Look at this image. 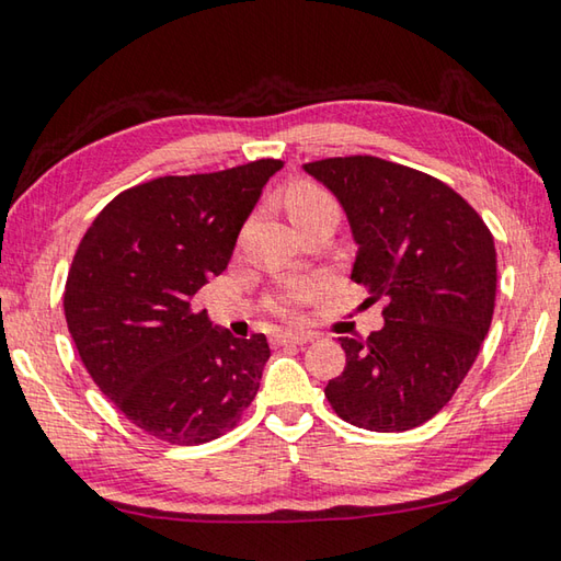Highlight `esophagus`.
Segmentation results:
<instances>
[{
	"instance_id": "1",
	"label": "esophagus",
	"mask_w": 561,
	"mask_h": 561,
	"mask_svg": "<svg viewBox=\"0 0 561 561\" xmlns=\"http://www.w3.org/2000/svg\"><path fill=\"white\" fill-rule=\"evenodd\" d=\"M313 339L311 333H301V331H279V333H274L272 335V343L274 345H304V343H309Z\"/></svg>"
}]
</instances>
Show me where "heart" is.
Listing matches in <instances>:
<instances>
[{"instance_id": "1", "label": "heart", "mask_w": 561, "mask_h": 561, "mask_svg": "<svg viewBox=\"0 0 561 561\" xmlns=\"http://www.w3.org/2000/svg\"><path fill=\"white\" fill-rule=\"evenodd\" d=\"M284 206H287L289 218L297 228L311 226V222H329L333 228L335 222H339V203H335V198L329 191L316 186V183H307V181L294 183V186L287 191V196H284ZM313 291H316L313 282L291 284V287L284 289L277 297V301H274V309L284 316H289L294 304L309 299Z\"/></svg>"}]
</instances>
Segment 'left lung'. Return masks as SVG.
Listing matches in <instances>:
<instances>
[{
    "instance_id": "obj_1",
    "label": "left lung",
    "mask_w": 561,
    "mask_h": 561,
    "mask_svg": "<svg viewBox=\"0 0 561 561\" xmlns=\"http://www.w3.org/2000/svg\"><path fill=\"white\" fill-rule=\"evenodd\" d=\"M341 203L358 245L351 279L382 299V329L341 335L345 368L325 385L360 430L407 432L451 400L491 329L495 245L454 188L378 157L304 164Z\"/></svg>"
}]
</instances>
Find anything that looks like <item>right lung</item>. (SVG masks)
<instances>
[{
	"instance_id": "1",
	"label": "right lung",
	"mask_w": 561,
	"mask_h": 561,
	"mask_svg": "<svg viewBox=\"0 0 561 561\" xmlns=\"http://www.w3.org/2000/svg\"><path fill=\"white\" fill-rule=\"evenodd\" d=\"M282 167L260 159L141 183L112 198L80 240L64 294L68 331L107 400L161 442L218 439L260 390L264 333L236 339L191 299L228 267Z\"/></svg>"
}]
</instances>
